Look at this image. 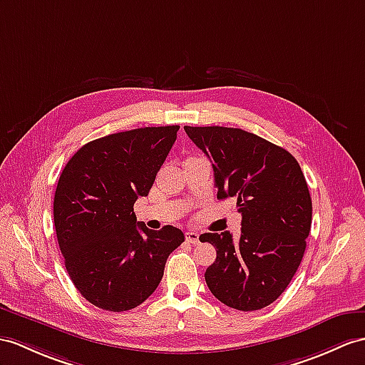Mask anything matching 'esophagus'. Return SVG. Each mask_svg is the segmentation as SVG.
<instances>
[{"label": "esophagus", "instance_id": "1", "mask_svg": "<svg viewBox=\"0 0 365 365\" xmlns=\"http://www.w3.org/2000/svg\"><path fill=\"white\" fill-rule=\"evenodd\" d=\"M185 240L192 245H198L200 243V234L198 232H185Z\"/></svg>", "mask_w": 365, "mask_h": 365}]
</instances>
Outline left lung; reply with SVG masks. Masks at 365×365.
<instances>
[{"label":"left lung","instance_id":"obj_1","mask_svg":"<svg viewBox=\"0 0 365 365\" xmlns=\"http://www.w3.org/2000/svg\"><path fill=\"white\" fill-rule=\"evenodd\" d=\"M213 167L217 198H235L242 235L202 234L217 260L206 269L212 294L240 311L271 305L305 254L311 229L309 190L300 165L285 148L254 133L227 127H184Z\"/></svg>","mask_w":365,"mask_h":365}]
</instances>
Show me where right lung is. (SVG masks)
Masks as SVG:
<instances>
[{"label": "right lung", "instance_id": "1", "mask_svg": "<svg viewBox=\"0 0 365 365\" xmlns=\"http://www.w3.org/2000/svg\"><path fill=\"white\" fill-rule=\"evenodd\" d=\"M178 125L114 133L88 142L69 159L56 189L54 225L65 266L90 304L136 308L153 294L181 229L136 223L133 206L147 197L176 140Z\"/></svg>", "mask_w": 365, "mask_h": 365}]
</instances>
